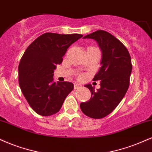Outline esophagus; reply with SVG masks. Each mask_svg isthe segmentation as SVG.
Returning a JSON list of instances; mask_svg holds the SVG:
<instances>
[{
    "label": "esophagus",
    "instance_id": "esophagus-1",
    "mask_svg": "<svg viewBox=\"0 0 152 152\" xmlns=\"http://www.w3.org/2000/svg\"><path fill=\"white\" fill-rule=\"evenodd\" d=\"M79 88H81V86H79L75 84V85H74V89H75V90H76V89H79Z\"/></svg>",
    "mask_w": 152,
    "mask_h": 152
}]
</instances>
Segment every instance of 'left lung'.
<instances>
[{"label":"left lung","mask_w":152,"mask_h":152,"mask_svg":"<svg viewBox=\"0 0 152 152\" xmlns=\"http://www.w3.org/2000/svg\"><path fill=\"white\" fill-rule=\"evenodd\" d=\"M83 39H94L101 50V66L93 79L100 81V88L95 90L91 84L85 85L91 97L80 107L88 117L103 118L115 109L127 93L132 70L131 57L125 45L106 31L97 30Z\"/></svg>","instance_id":"obj_1"}]
</instances>
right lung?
Masks as SVG:
<instances>
[{
    "instance_id": "add662e5",
    "label": "right lung",
    "mask_w": 152,
    "mask_h": 152,
    "mask_svg": "<svg viewBox=\"0 0 152 152\" xmlns=\"http://www.w3.org/2000/svg\"><path fill=\"white\" fill-rule=\"evenodd\" d=\"M82 37L47 32L31 43L22 56L18 66L20 87L30 107L40 115L58 113L74 89L71 82H54L53 76L67 49Z\"/></svg>"
}]
</instances>
